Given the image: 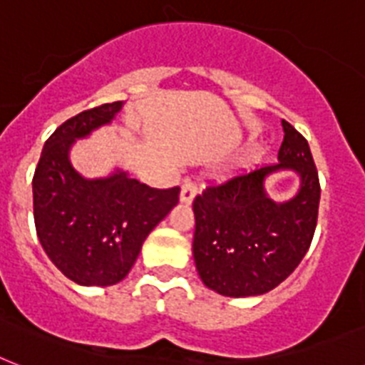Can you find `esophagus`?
Segmentation results:
<instances>
[{
	"mask_svg": "<svg viewBox=\"0 0 365 365\" xmlns=\"http://www.w3.org/2000/svg\"><path fill=\"white\" fill-rule=\"evenodd\" d=\"M197 183L192 182V180H185L182 185V192H180V200H182L183 204H191L195 195H197Z\"/></svg>",
	"mask_w": 365,
	"mask_h": 365,
	"instance_id": "34e87169",
	"label": "esophagus"
}]
</instances>
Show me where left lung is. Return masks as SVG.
<instances>
[{
	"mask_svg": "<svg viewBox=\"0 0 365 365\" xmlns=\"http://www.w3.org/2000/svg\"><path fill=\"white\" fill-rule=\"evenodd\" d=\"M277 165L210 183L192 200V257L204 285L223 296H259L283 283L307 253L315 234L321 183L309 144L289 121ZM279 168L301 174L299 195L277 205L264 180Z\"/></svg>",
	"mask_w": 365,
	"mask_h": 365,
	"instance_id": "obj_1",
	"label": "left lung"
}]
</instances>
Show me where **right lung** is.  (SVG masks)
Masks as SVG:
<instances>
[{"mask_svg":"<svg viewBox=\"0 0 365 365\" xmlns=\"http://www.w3.org/2000/svg\"><path fill=\"white\" fill-rule=\"evenodd\" d=\"M121 101L80 112L44 142L34 174L38 242L56 268L78 285L108 287L129 274L142 244L180 200V187L155 189L125 173L86 180L69 161L75 138L105 125Z\"/></svg>","mask_w":365,"mask_h":365,"instance_id":"right-lung-1","label":"right lung"}]
</instances>
